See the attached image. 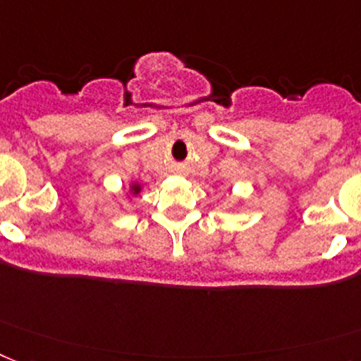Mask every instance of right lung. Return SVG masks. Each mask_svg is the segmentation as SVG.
<instances>
[{"label": "right lung", "instance_id": "1", "mask_svg": "<svg viewBox=\"0 0 361 361\" xmlns=\"http://www.w3.org/2000/svg\"><path fill=\"white\" fill-rule=\"evenodd\" d=\"M141 190H143V185L137 183V181H132V183L128 185V196L130 198H135V196L141 195Z\"/></svg>", "mask_w": 361, "mask_h": 361}]
</instances>
